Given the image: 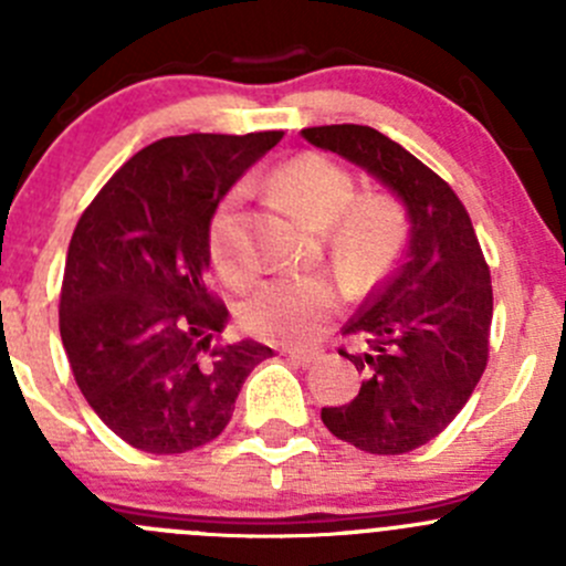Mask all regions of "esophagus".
I'll return each instance as SVG.
<instances>
[{
    "label": "esophagus",
    "mask_w": 566,
    "mask_h": 566,
    "mask_svg": "<svg viewBox=\"0 0 566 566\" xmlns=\"http://www.w3.org/2000/svg\"><path fill=\"white\" fill-rule=\"evenodd\" d=\"M284 356L287 358H293L295 364H301V367H306V364H312L315 361V358L319 356L317 350H301V347H284Z\"/></svg>",
    "instance_id": "34e87169"
}]
</instances>
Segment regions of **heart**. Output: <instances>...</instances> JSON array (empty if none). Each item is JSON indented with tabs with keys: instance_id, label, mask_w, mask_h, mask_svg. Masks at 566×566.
<instances>
[{
	"instance_id": "b5f03b06",
	"label": "heart",
	"mask_w": 566,
	"mask_h": 566,
	"mask_svg": "<svg viewBox=\"0 0 566 566\" xmlns=\"http://www.w3.org/2000/svg\"><path fill=\"white\" fill-rule=\"evenodd\" d=\"M276 188L315 227H334L336 254L350 260H375L394 241L397 221L380 199H356L350 172L323 156H304L290 161L276 175ZM243 191H232L216 208L208 230V247L221 276L232 284L249 282L254 273L241 219ZM339 287L323 273H284L260 284L243 304V325L251 334L273 342H304L315 336L323 323L339 310Z\"/></svg>"
}]
</instances>
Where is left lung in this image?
<instances>
[{
    "mask_svg": "<svg viewBox=\"0 0 566 566\" xmlns=\"http://www.w3.org/2000/svg\"><path fill=\"white\" fill-rule=\"evenodd\" d=\"M301 136L384 182L410 227L394 276L345 325L361 350L339 356L364 373L361 389L319 419L361 452H413L447 430L488 367L490 268L458 193L402 145L350 123Z\"/></svg>",
    "mask_w": 566,
    "mask_h": 566,
    "instance_id": "left-lung-1",
    "label": "left lung"
}]
</instances>
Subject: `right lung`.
<instances>
[{"instance_id": "right-lung-1", "label": "right lung", "mask_w": 566, "mask_h": 566, "mask_svg": "<svg viewBox=\"0 0 566 566\" xmlns=\"http://www.w3.org/2000/svg\"><path fill=\"white\" fill-rule=\"evenodd\" d=\"M282 130L167 136L101 188L73 230L60 336L101 421L150 454L224 432L238 391L271 347L219 342L230 312L205 287L208 230L224 193Z\"/></svg>"}]
</instances>
